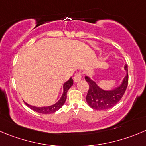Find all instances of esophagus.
<instances>
[{
  "label": "esophagus",
  "instance_id": "obj_1",
  "mask_svg": "<svg viewBox=\"0 0 146 146\" xmlns=\"http://www.w3.org/2000/svg\"><path fill=\"white\" fill-rule=\"evenodd\" d=\"M82 79V76H81V73H77V74H76L75 75H74V80L75 82H79Z\"/></svg>",
  "mask_w": 146,
  "mask_h": 146
}]
</instances>
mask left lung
<instances>
[{
	"mask_svg": "<svg viewBox=\"0 0 146 146\" xmlns=\"http://www.w3.org/2000/svg\"><path fill=\"white\" fill-rule=\"evenodd\" d=\"M124 69L126 71V75L123 78L121 84L112 90L102 88L89 76H85L84 79L90 85L86 101L92 108L97 110L109 109L115 106L121 100L128 84L127 65L125 66Z\"/></svg>",
	"mask_w": 146,
	"mask_h": 146,
	"instance_id": "8db88e82",
	"label": "left lung"
}]
</instances>
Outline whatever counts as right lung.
<instances>
[{
  "instance_id": "add662e5",
  "label": "right lung",
  "mask_w": 146,
  "mask_h": 146,
  "mask_svg": "<svg viewBox=\"0 0 146 146\" xmlns=\"http://www.w3.org/2000/svg\"><path fill=\"white\" fill-rule=\"evenodd\" d=\"M72 85H73V79H72V77H70L69 80H68V81H66V82L64 84L63 93H62V97H61V98L56 102V103L54 104V105H49V106L36 107V106H34V105H29V104H28L27 102H25V104H26L29 108H31V109L33 110L34 111H36V112H38V113H42V114L54 113V112L59 110L63 106L65 101H66V94H67L68 90H69V88H70Z\"/></svg>"
}]
</instances>
